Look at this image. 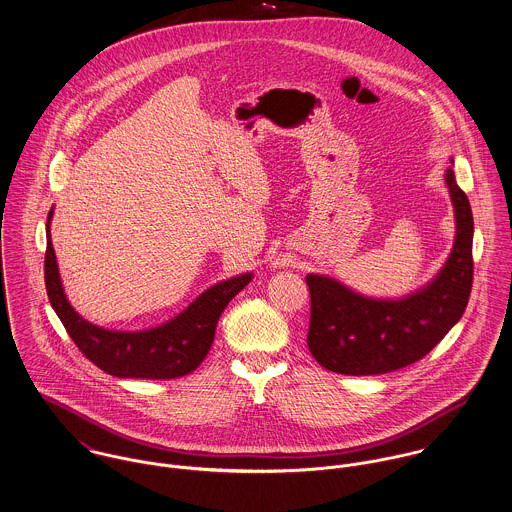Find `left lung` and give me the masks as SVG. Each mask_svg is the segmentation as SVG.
Masks as SVG:
<instances>
[{
	"instance_id": "1",
	"label": "left lung",
	"mask_w": 512,
	"mask_h": 512,
	"mask_svg": "<svg viewBox=\"0 0 512 512\" xmlns=\"http://www.w3.org/2000/svg\"><path fill=\"white\" fill-rule=\"evenodd\" d=\"M446 184L456 213V240L440 274L397 301L364 297L336 279L307 276L311 323L307 344L330 372L375 375L424 358L464 315L473 283V215L454 170Z\"/></svg>"
}]
</instances>
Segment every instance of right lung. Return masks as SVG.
Returning a JSON list of instances; mask_svg holds the SVG:
<instances>
[{
    "mask_svg": "<svg viewBox=\"0 0 512 512\" xmlns=\"http://www.w3.org/2000/svg\"><path fill=\"white\" fill-rule=\"evenodd\" d=\"M50 219L52 209L48 213L45 254L48 301L80 352L99 370L115 377L174 379L193 372L213 344L221 313L252 279V274H242L209 287L186 311L156 328L139 332L107 330L82 319L68 303L50 240Z\"/></svg>",
    "mask_w": 512,
    "mask_h": 512,
    "instance_id": "add662e5",
    "label": "right lung"
}]
</instances>
